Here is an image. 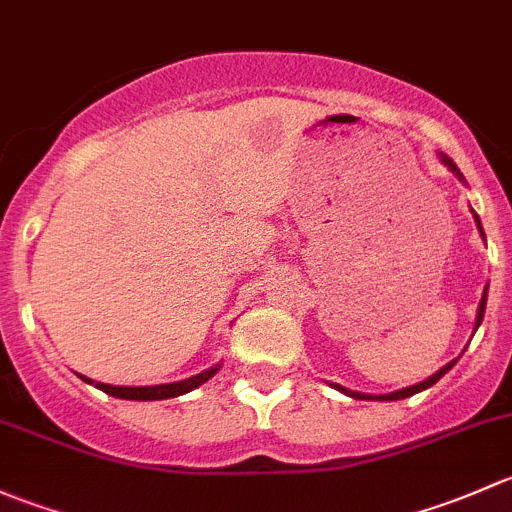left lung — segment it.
Instances as JSON below:
<instances>
[{
    "label": "left lung",
    "mask_w": 512,
    "mask_h": 512,
    "mask_svg": "<svg viewBox=\"0 0 512 512\" xmlns=\"http://www.w3.org/2000/svg\"><path fill=\"white\" fill-rule=\"evenodd\" d=\"M441 162H444V165L449 167V170L456 172V177H461V179H463L461 172H458V167L453 165V160H451V157L441 155ZM473 219H476V224H478V231H481V236H483V239H486V234H483L481 219H478V214H476V212H473ZM486 298H488V286H486V291H483L481 305H478V315H476V328H473V330H478V325H481V320H483V313H486ZM453 365H456V360L449 362V365H444V367H441L439 372H436V374H431V377H429V379H424V382L414 384V387H404V389H397V392H392V394H377V397H374V394H360V392H350V389L340 387V384H335V389H340V392H345L347 397H355V399H379V402H397V399L412 397V394H416V392H424V389H429L431 384H436V382H439V379L444 377V374L449 372Z\"/></svg>",
    "instance_id": "left-lung-1"
}]
</instances>
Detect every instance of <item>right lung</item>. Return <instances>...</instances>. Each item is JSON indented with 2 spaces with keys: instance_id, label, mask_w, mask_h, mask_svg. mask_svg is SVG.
I'll return each instance as SVG.
<instances>
[{
  "instance_id": "obj_1",
  "label": "right lung",
  "mask_w": 512,
  "mask_h": 512,
  "mask_svg": "<svg viewBox=\"0 0 512 512\" xmlns=\"http://www.w3.org/2000/svg\"><path fill=\"white\" fill-rule=\"evenodd\" d=\"M221 365H214L209 367V370L194 374V377L189 379H182V382H172V384H155V387H113V384H103V382H96L98 389H103L105 394H110V397H118V399H133V402H155V399H172V397H179V394H187L192 392V389H197L199 384H204L207 379H212L214 374L219 372ZM88 384H93V379L83 377Z\"/></svg>"
}]
</instances>
